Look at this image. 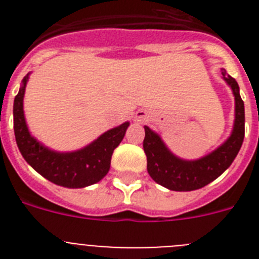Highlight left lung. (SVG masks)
<instances>
[{
    "label": "left lung",
    "instance_id": "8db88e82",
    "mask_svg": "<svg viewBox=\"0 0 259 259\" xmlns=\"http://www.w3.org/2000/svg\"><path fill=\"white\" fill-rule=\"evenodd\" d=\"M223 79L232 88L236 101V119L231 137L211 154L198 161H183L171 154L161 137L145 127L143 148L146 154V168L152 179L171 191L188 192L200 189L227 170L236 158L245 135V110L240 97L239 84L227 71L222 70Z\"/></svg>",
    "mask_w": 259,
    "mask_h": 259
}]
</instances>
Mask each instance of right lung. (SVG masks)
<instances>
[{
  "label": "right lung",
  "mask_w": 259,
  "mask_h": 259,
  "mask_svg": "<svg viewBox=\"0 0 259 259\" xmlns=\"http://www.w3.org/2000/svg\"><path fill=\"white\" fill-rule=\"evenodd\" d=\"M27 77L23 79V87L15 96L13 109L15 140L23 158L45 179L61 187L84 188L100 182L109 172L114 149L123 140L130 123L125 122L105 132L91 145L77 152H52L38 144L27 128L23 114V96Z\"/></svg>",
  "instance_id": "add662e5"
}]
</instances>
